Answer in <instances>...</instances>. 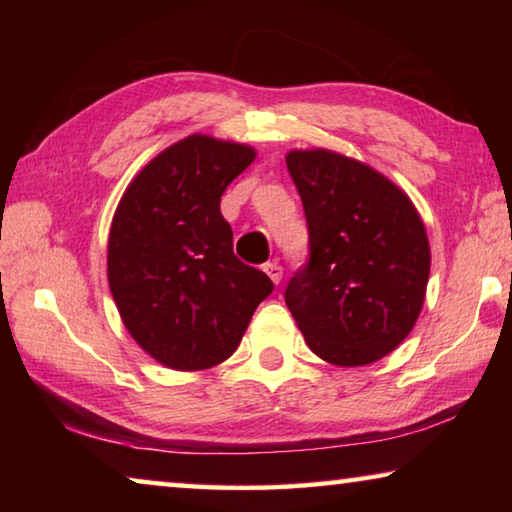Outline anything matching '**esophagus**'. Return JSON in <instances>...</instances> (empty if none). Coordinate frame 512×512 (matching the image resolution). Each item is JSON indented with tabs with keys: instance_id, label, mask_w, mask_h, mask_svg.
<instances>
[{
	"instance_id": "obj_1",
	"label": "esophagus",
	"mask_w": 512,
	"mask_h": 512,
	"mask_svg": "<svg viewBox=\"0 0 512 512\" xmlns=\"http://www.w3.org/2000/svg\"><path fill=\"white\" fill-rule=\"evenodd\" d=\"M264 271H266V275L271 277L275 284H280V280H282V266L280 264L268 262V264H264Z\"/></svg>"
}]
</instances>
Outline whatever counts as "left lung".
Instances as JSON below:
<instances>
[{
  "label": "left lung",
  "instance_id": "8db88e82",
  "mask_svg": "<svg viewBox=\"0 0 512 512\" xmlns=\"http://www.w3.org/2000/svg\"><path fill=\"white\" fill-rule=\"evenodd\" d=\"M305 207L309 259L284 300L309 350L334 366H366L411 334L427 293L431 250L400 187L348 155L289 151Z\"/></svg>",
  "mask_w": 512,
  "mask_h": 512
}]
</instances>
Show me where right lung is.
<instances>
[{"label": "right lung", "instance_id": "add662e5", "mask_svg": "<svg viewBox=\"0 0 512 512\" xmlns=\"http://www.w3.org/2000/svg\"><path fill=\"white\" fill-rule=\"evenodd\" d=\"M255 149L189 135L146 164L112 216L108 284L137 345L171 370H207L239 348L268 275L232 253L221 196Z\"/></svg>", "mask_w": 512, "mask_h": 512}]
</instances>
